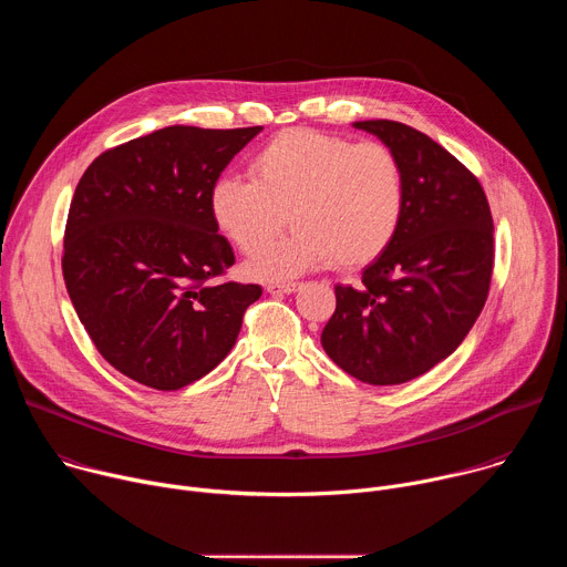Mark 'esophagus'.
<instances>
[{"instance_id":"obj_1","label":"esophagus","mask_w":567,"mask_h":567,"mask_svg":"<svg viewBox=\"0 0 567 567\" xmlns=\"http://www.w3.org/2000/svg\"><path fill=\"white\" fill-rule=\"evenodd\" d=\"M302 285L300 282H282V285H267L269 293H293L300 291Z\"/></svg>"}]
</instances>
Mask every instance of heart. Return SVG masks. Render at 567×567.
Wrapping results in <instances>:
<instances>
[{
  "mask_svg": "<svg viewBox=\"0 0 567 567\" xmlns=\"http://www.w3.org/2000/svg\"><path fill=\"white\" fill-rule=\"evenodd\" d=\"M251 179L224 177L210 190V215L241 254H255L291 218L299 228L247 262L258 280H287L330 265L359 269L394 239L406 182L381 143L293 127L267 141L249 164Z\"/></svg>",
  "mask_w": 567,
  "mask_h": 567,
  "instance_id": "1",
  "label": "heart"
}]
</instances>
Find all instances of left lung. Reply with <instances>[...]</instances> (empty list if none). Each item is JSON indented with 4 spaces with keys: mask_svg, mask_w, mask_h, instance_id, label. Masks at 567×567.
I'll return each mask as SVG.
<instances>
[{
    "mask_svg": "<svg viewBox=\"0 0 567 567\" xmlns=\"http://www.w3.org/2000/svg\"><path fill=\"white\" fill-rule=\"evenodd\" d=\"M390 147L406 182V204L390 247L361 287L337 285L322 350L372 385L406 383L457 350L494 271V219L480 182L424 132L396 121H357Z\"/></svg>",
    "mask_w": 567,
    "mask_h": 567,
    "instance_id": "obj_1",
    "label": "left lung"
}]
</instances>
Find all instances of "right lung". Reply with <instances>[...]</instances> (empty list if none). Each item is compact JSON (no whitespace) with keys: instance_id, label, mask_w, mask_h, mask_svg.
<instances>
[{"instance_id":"1","label":"right lung","mask_w":567,"mask_h":567,"mask_svg":"<svg viewBox=\"0 0 567 567\" xmlns=\"http://www.w3.org/2000/svg\"><path fill=\"white\" fill-rule=\"evenodd\" d=\"M262 127L171 125L103 152L78 182L62 274L103 359L125 377L179 390L237 341L260 285L215 282L233 267L210 190Z\"/></svg>"}]
</instances>
